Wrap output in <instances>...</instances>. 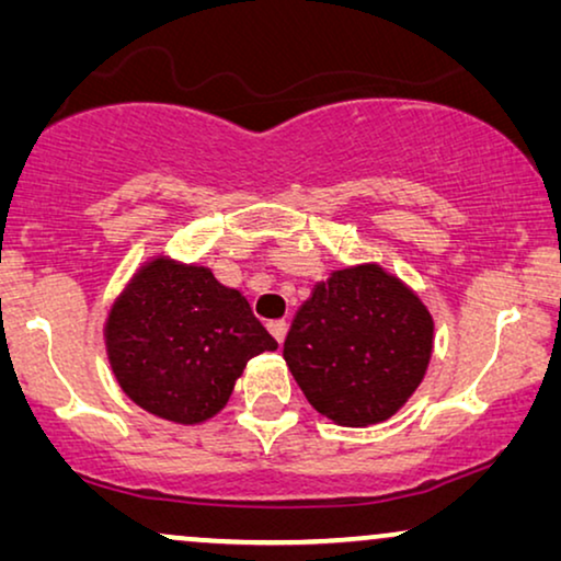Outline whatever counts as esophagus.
Instances as JSON below:
<instances>
[{
  "mask_svg": "<svg viewBox=\"0 0 561 561\" xmlns=\"http://www.w3.org/2000/svg\"><path fill=\"white\" fill-rule=\"evenodd\" d=\"M267 332H271L275 340H278V344H283V340H286V334H288V321L286 319L267 321Z\"/></svg>",
  "mask_w": 561,
  "mask_h": 561,
  "instance_id": "esophagus-1",
  "label": "esophagus"
}]
</instances>
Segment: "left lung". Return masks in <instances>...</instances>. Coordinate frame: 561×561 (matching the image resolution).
Returning <instances> with one entry per match:
<instances>
[{
  "instance_id": "1",
  "label": "left lung",
  "mask_w": 561,
  "mask_h": 561,
  "mask_svg": "<svg viewBox=\"0 0 561 561\" xmlns=\"http://www.w3.org/2000/svg\"><path fill=\"white\" fill-rule=\"evenodd\" d=\"M434 321L378 265L336 271L296 311L283 357L304 396L342 426L393 416L424 378Z\"/></svg>"
}]
</instances>
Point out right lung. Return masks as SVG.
Returning <instances> with one entry per match:
<instances>
[{
    "label": "right lung",
    "mask_w": 561,
    "mask_h": 561,
    "mask_svg": "<svg viewBox=\"0 0 561 561\" xmlns=\"http://www.w3.org/2000/svg\"><path fill=\"white\" fill-rule=\"evenodd\" d=\"M275 347L240 290L221 286L209 267L163 257L135 275L106 321V352L122 390L179 424L225 409L244 365Z\"/></svg>",
    "instance_id": "add662e5"
}]
</instances>
